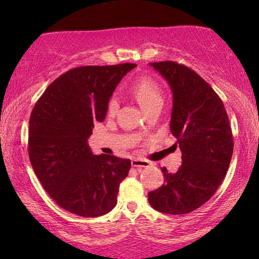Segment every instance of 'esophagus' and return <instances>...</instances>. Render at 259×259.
I'll return each mask as SVG.
<instances>
[{
  "mask_svg": "<svg viewBox=\"0 0 259 259\" xmlns=\"http://www.w3.org/2000/svg\"><path fill=\"white\" fill-rule=\"evenodd\" d=\"M150 165H151L150 161L143 160V159H133L132 160V166L137 168H145V167H148Z\"/></svg>",
  "mask_w": 259,
  "mask_h": 259,
  "instance_id": "esophagus-1",
  "label": "esophagus"
}]
</instances>
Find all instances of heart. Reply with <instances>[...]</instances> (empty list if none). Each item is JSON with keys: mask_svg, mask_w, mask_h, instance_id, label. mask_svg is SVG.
<instances>
[{"mask_svg": "<svg viewBox=\"0 0 259 259\" xmlns=\"http://www.w3.org/2000/svg\"><path fill=\"white\" fill-rule=\"evenodd\" d=\"M131 92L139 102L141 108L144 111L153 107V106L164 104V95H162L161 88L159 86L157 81L151 79L148 76L139 77L132 86H131ZM118 100L115 98L109 99L107 105V113L109 115H114L118 111Z\"/></svg>", "mask_w": 259, "mask_h": 259, "instance_id": "heart-1", "label": "heart"}]
</instances>
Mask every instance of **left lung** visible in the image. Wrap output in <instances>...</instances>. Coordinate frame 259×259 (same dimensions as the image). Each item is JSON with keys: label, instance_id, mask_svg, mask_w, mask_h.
I'll list each match as a JSON object with an SVG mask.
<instances>
[{"label": "left lung", "instance_id": "8db88e82", "mask_svg": "<svg viewBox=\"0 0 259 259\" xmlns=\"http://www.w3.org/2000/svg\"><path fill=\"white\" fill-rule=\"evenodd\" d=\"M150 65L173 93L169 130L183 164L176 173L161 168L165 182L148 193V201L162 213H190L213 196L228 172L233 153L229 116L219 95L194 70L173 61Z\"/></svg>", "mask_w": 259, "mask_h": 259}]
</instances>
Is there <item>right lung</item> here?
<instances>
[{"instance_id":"right-lung-1","label":"right lung","mask_w":259,"mask_h":259,"mask_svg":"<svg viewBox=\"0 0 259 259\" xmlns=\"http://www.w3.org/2000/svg\"><path fill=\"white\" fill-rule=\"evenodd\" d=\"M136 63L82 66L63 73L41 95L29 119L28 153L55 203L81 217H100L116 205L130 159L94 155L87 139L104 121L109 98Z\"/></svg>"}]
</instances>
